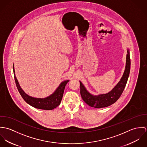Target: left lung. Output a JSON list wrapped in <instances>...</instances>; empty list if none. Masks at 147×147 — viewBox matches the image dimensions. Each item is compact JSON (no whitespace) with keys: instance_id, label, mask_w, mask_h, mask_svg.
<instances>
[{"instance_id":"8db88e82","label":"left lung","mask_w":147,"mask_h":147,"mask_svg":"<svg viewBox=\"0 0 147 147\" xmlns=\"http://www.w3.org/2000/svg\"><path fill=\"white\" fill-rule=\"evenodd\" d=\"M126 66L123 74L117 84L110 91L105 94L93 95L89 93L83 84L80 82V94L82 99L87 105L94 108H102L115 103L121 97L126 86L130 72L131 61L129 51L127 49Z\"/></svg>"}]
</instances>
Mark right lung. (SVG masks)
Masks as SVG:
<instances>
[{"label": "right lung", "instance_id": "1", "mask_svg": "<svg viewBox=\"0 0 147 147\" xmlns=\"http://www.w3.org/2000/svg\"><path fill=\"white\" fill-rule=\"evenodd\" d=\"M13 70L17 88L21 97L27 104L35 108L42 110H53L60 105L63 97L65 86L69 82V80L63 81L59 84L54 92L48 97L45 98H36L27 94L21 88L15 75L14 64L13 65Z\"/></svg>", "mask_w": 147, "mask_h": 147}]
</instances>
